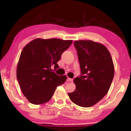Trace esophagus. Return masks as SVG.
Here are the masks:
<instances>
[{
  "label": "esophagus",
  "instance_id": "1",
  "mask_svg": "<svg viewBox=\"0 0 131 131\" xmlns=\"http://www.w3.org/2000/svg\"><path fill=\"white\" fill-rule=\"evenodd\" d=\"M67 81L68 82H72L73 81V79H70V78H69V77H68Z\"/></svg>",
  "mask_w": 131,
  "mask_h": 131
}]
</instances>
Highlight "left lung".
Masks as SVG:
<instances>
[{
  "instance_id": "left-lung-1",
  "label": "left lung",
  "mask_w": 131,
  "mask_h": 131,
  "mask_svg": "<svg viewBox=\"0 0 131 131\" xmlns=\"http://www.w3.org/2000/svg\"><path fill=\"white\" fill-rule=\"evenodd\" d=\"M77 51L81 76L74 79L76 89L68 93L76 105L89 107L107 94L114 77V67L110 53L103 44L92 40L74 43Z\"/></svg>"
}]
</instances>
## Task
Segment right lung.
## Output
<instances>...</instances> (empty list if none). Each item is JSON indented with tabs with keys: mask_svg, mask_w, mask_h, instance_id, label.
I'll use <instances>...</instances> for the list:
<instances>
[{
	"mask_svg": "<svg viewBox=\"0 0 131 131\" xmlns=\"http://www.w3.org/2000/svg\"><path fill=\"white\" fill-rule=\"evenodd\" d=\"M72 40H33L24 47L17 68V78L23 94L30 103L41 105L49 101L56 88L67 77L51 72V67L60 60L61 55L72 44Z\"/></svg>",
	"mask_w": 131,
	"mask_h": 131,
	"instance_id": "obj_1",
	"label": "right lung"
}]
</instances>
